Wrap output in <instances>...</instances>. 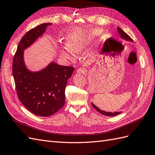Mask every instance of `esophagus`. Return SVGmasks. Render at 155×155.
Returning a JSON list of instances; mask_svg holds the SVG:
<instances>
[{"label":"esophagus","mask_w":155,"mask_h":155,"mask_svg":"<svg viewBox=\"0 0 155 155\" xmlns=\"http://www.w3.org/2000/svg\"><path fill=\"white\" fill-rule=\"evenodd\" d=\"M87 72V70L85 68H80L77 70V73L78 74H85Z\"/></svg>","instance_id":"1"}]
</instances>
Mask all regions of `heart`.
Returning a JSON list of instances; mask_svg holds the SVG:
<instances>
[{"label": "heart", "mask_w": 155, "mask_h": 155, "mask_svg": "<svg viewBox=\"0 0 155 155\" xmlns=\"http://www.w3.org/2000/svg\"><path fill=\"white\" fill-rule=\"evenodd\" d=\"M97 32L98 31L75 30L72 31L67 37V45L61 48V55L66 59H72L73 51L81 52L84 50L90 40L96 36Z\"/></svg>", "instance_id": "1"}]
</instances>
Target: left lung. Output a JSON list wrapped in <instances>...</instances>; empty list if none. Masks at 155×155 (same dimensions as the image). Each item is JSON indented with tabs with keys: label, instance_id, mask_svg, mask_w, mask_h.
I'll use <instances>...</instances> for the list:
<instances>
[{
	"label": "left lung",
	"instance_id": "8db88e82",
	"mask_svg": "<svg viewBox=\"0 0 155 155\" xmlns=\"http://www.w3.org/2000/svg\"><path fill=\"white\" fill-rule=\"evenodd\" d=\"M117 30H118V34L119 35H120V37L123 40H125V41H130V42H133V40L128 35H127L124 31L122 30L120 27H117ZM92 105L96 109L97 111L104 114V115H105V116H108V117H113V116H116L117 115V114L121 113L122 112L120 111H118V112H114V113H111V112H107V111H105V110H100V108H98L97 107H96V105H95L92 102Z\"/></svg>",
	"mask_w": 155,
	"mask_h": 155
}]
</instances>
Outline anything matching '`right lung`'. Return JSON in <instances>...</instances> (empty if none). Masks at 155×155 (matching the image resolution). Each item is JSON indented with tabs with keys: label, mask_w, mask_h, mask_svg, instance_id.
Returning <instances> with one entry per match:
<instances>
[{
	"label": "right lung",
	"mask_w": 155,
	"mask_h": 155,
	"mask_svg": "<svg viewBox=\"0 0 155 155\" xmlns=\"http://www.w3.org/2000/svg\"><path fill=\"white\" fill-rule=\"evenodd\" d=\"M51 23H45L28 31L19 42L15 54L12 72L19 100L29 111L40 117H49L65 105V90L74 67L55 61L33 71L27 68L24 50L46 33Z\"/></svg>",
	"instance_id": "right-lung-1"
}]
</instances>
